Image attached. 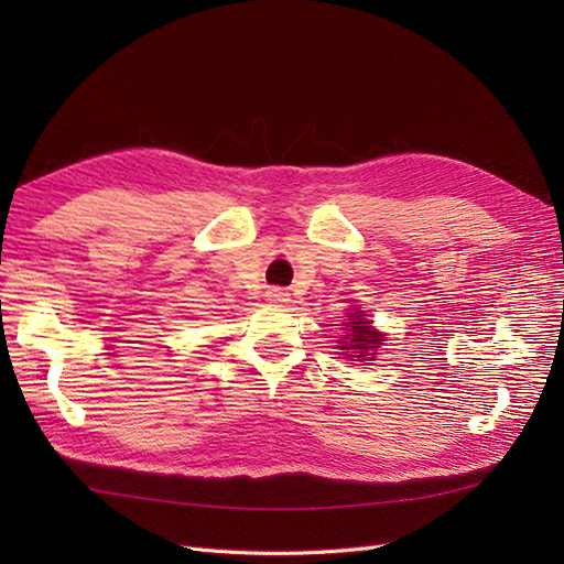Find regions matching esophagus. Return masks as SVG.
<instances>
[{"instance_id":"34e87169","label":"esophagus","mask_w":564,"mask_h":564,"mask_svg":"<svg viewBox=\"0 0 564 564\" xmlns=\"http://www.w3.org/2000/svg\"><path fill=\"white\" fill-rule=\"evenodd\" d=\"M268 301L270 303H286L289 301V294L284 292V289H270V292H268Z\"/></svg>"}]
</instances>
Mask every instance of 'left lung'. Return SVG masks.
<instances>
[{"mask_svg":"<svg viewBox=\"0 0 564 564\" xmlns=\"http://www.w3.org/2000/svg\"><path fill=\"white\" fill-rule=\"evenodd\" d=\"M350 322H346L348 334L340 340V350L346 352H357L350 357H362L367 350H377L381 346L383 336L371 329V322L365 317V311H355L350 313ZM377 355V352H371Z\"/></svg>","mask_w":564,"mask_h":564,"instance_id":"left-lung-1","label":"left lung"}]
</instances>
